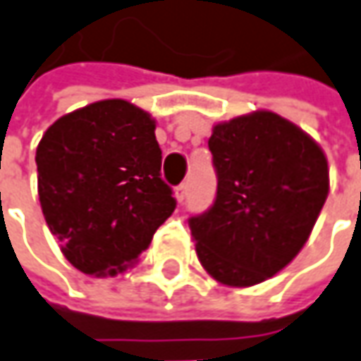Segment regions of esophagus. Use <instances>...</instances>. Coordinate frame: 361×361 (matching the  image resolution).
<instances>
[{"mask_svg": "<svg viewBox=\"0 0 361 361\" xmlns=\"http://www.w3.org/2000/svg\"><path fill=\"white\" fill-rule=\"evenodd\" d=\"M185 195H188V183H180V185L176 188V200L181 204V202L185 200Z\"/></svg>", "mask_w": 361, "mask_h": 361, "instance_id": "obj_1", "label": "esophagus"}]
</instances>
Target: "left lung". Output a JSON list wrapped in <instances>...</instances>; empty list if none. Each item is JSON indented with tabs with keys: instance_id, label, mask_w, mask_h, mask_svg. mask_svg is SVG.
<instances>
[{
	"instance_id": "left-lung-1",
	"label": "left lung",
	"mask_w": 361,
	"mask_h": 361,
	"mask_svg": "<svg viewBox=\"0 0 361 361\" xmlns=\"http://www.w3.org/2000/svg\"><path fill=\"white\" fill-rule=\"evenodd\" d=\"M214 205L190 218L205 271L231 288L262 283L307 242L329 192L328 159L304 130L274 111L214 126Z\"/></svg>"
}]
</instances>
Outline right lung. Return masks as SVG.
Listing matches in <instances>:
<instances>
[{
  "instance_id": "add662e5",
  "label": "right lung",
  "mask_w": 361,
  "mask_h": 361,
  "mask_svg": "<svg viewBox=\"0 0 361 361\" xmlns=\"http://www.w3.org/2000/svg\"><path fill=\"white\" fill-rule=\"evenodd\" d=\"M49 231L73 267L118 276L173 214L161 180L156 121L126 99H104L49 126L35 152Z\"/></svg>"
}]
</instances>
